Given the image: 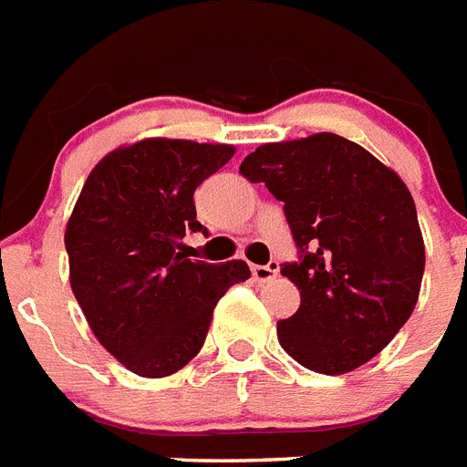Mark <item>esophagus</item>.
Masks as SVG:
<instances>
[{
	"label": "esophagus",
	"mask_w": 467,
	"mask_h": 467,
	"mask_svg": "<svg viewBox=\"0 0 467 467\" xmlns=\"http://www.w3.org/2000/svg\"><path fill=\"white\" fill-rule=\"evenodd\" d=\"M275 273H278V264H275V261H273V264H264V266H259V264H254L252 266L254 280H259V283H266V280L275 278Z\"/></svg>",
	"instance_id": "1"
}]
</instances>
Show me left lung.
Masks as SVG:
<instances>
[{"instance_id": "8db88e82", "label": "left lung", "mask_w": 467, "mask_h": 467, "mask_svg": "<svg viewBox=\"0 0 467 467\" xmlns=\"http://www.w3.org/2000/svg\"><path fill=\"white\" fill-rule=\"evenodd\" d=\"M240 172L283 201L297 246L280 266L302 297L278 321L283 350L321 374L369 362L410 319L422 285L424 242L403 180L338 134L259 146Z\"/></svg>"}]
</instances>
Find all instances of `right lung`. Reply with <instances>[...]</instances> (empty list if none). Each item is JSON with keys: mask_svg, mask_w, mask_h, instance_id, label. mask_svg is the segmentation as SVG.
Segmentation results:
<instances>
[{"mask_svg": "<svg viewBox=\"0 0 467 467\" xmlns=\"http://www.w3.org/2000/svg\"><path fill=\"white\" fill-rule=\"evenodd\" d=\"M233 146L146 139L98 162L67 225L71 290L102 348L139 377H168L196 358L218 299L249 278L244 261L187 259L194 192Z\"/></svg>", "mask_w": 467, "mask_h": 467, "instance_id": "add662e5", "label": "right lung"}]
</instances>
